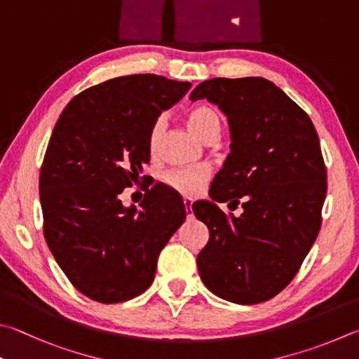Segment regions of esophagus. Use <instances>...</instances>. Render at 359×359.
Instances as JSON below:
<instances>
[{"label": "esophagus", "mask_w": 359, "mask_h": 359, "mask_svg": "<svg viewBox=\"0 0 359 359\" xmlns=\"http://www.w3.org/2000/svg\"><path fill=\"white\" fill-rule=\"evenodd\" d=\"M184 205H185V210H187V217L191 218L193 217V202L190 199H184Z\"/></svg>", "instance_id": "1"}]
</instances>
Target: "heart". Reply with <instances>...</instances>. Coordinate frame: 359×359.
I'll return each mask as SVG.
<instances>
[{
    "label": "heart",
    "instance_id": "b5f03b06",
    "mask_svg": "<svg viewBox=\"0 0 359 359\" xmlns=\"http://www.w3.org/2000/svg\"><path fill=\"white\" fill-rule=\"evenodd\" d=\"M187 122L190 128L196 133L202 141H208L210 138H218L221 132V116L213 107L199 105L190 109L187 114ZM163 121L158 119L154 123L149 135V149L155 152L157 149L160 133H161ZM210 177V171L207 168L194 166V168H174L163 174V184L171 188L175 193L187 198H194L204 190L205 184Z\"/></svg>",
    "mask_w": 359,
    "mask_h": 359
}]
</instances>
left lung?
Returning a JSON list of instances; mask_svg holds the SVG:
<instances>
[{
  "mask_svg": "<svg viewBox=\"0 0 359 359\" xmlns=\"http://www.w3.org/2000/svg\"><path fill=\"white\" fill-rule=\"evenodd\" d=\"M227 116L231 154L210 188L212 202L193 205L210 232L198 254L202 283L215 295L256 304L289 285L314 245L327 196V168L309 116L260 76L212 78L191 93ZM217 201L242 203L240 217Z\"/></svg>",
  "mask_w": 359,
  "mask_h": 359,
  "instance_id": "obj_1",
  "label": "left lung"
}]
</instances>
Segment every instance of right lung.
I'll return each instance as SVG.
<instances>
[{"label": "right lung", "instance_id": "right-lung-1", "mask_svg": "<svg viewBox=\"0 0 359 359\" xmlns=\"http://www.w3.org/2000/svg\"><path fill=\"white\" fill-rule=\"evenodd\" d=\"M191 88L154 74L117 76L84 89L64 108L39 177L43 237L72 285L113 304L152 284L157 260L185 221L182 199L157 184L141 210L123 188L144 182L149 135L163 109Z\"/></svg>", "mask_w": 359, "mask_h": 359}]
</instances>
